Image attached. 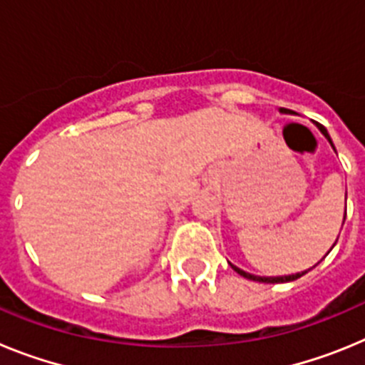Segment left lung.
Returning a JSON list of instances; mask_svg holds the SVG:
<instances>
[{"mask_svg": "<svg viewBox=\"0 0 365 365\" xmlns=\"http://www.w3.org/2000/svg\"><path fill=\"white\" fill-rule=\"evenodd\" d=\"M279 113H289V109H285V108H279ZM318 125V130L322 131V135H324L325 138H327L329 140V144H331V146H333V150H334V144H333V140H331V137H329V133H327V130H325L324 125H320V124H316ZM347 195V193H346ZM344 221H346V214H344ZM338 241V240H336ZM336 245V243H334ZM333 245V247H334ZM331 247V248H333ZM322 259H324V257H322ZM320 259V261H322ZM320 261H318V263H320ZM318 263H316V265H318ZM232 265V263H230ZM314 265V267H316ZM314 267H311V269H314ZM232 269L235 270V272L240 274V276H243V278H247V279H252V282H261V283H285V282H294V279H298V278H302L303 274H307L309 270L311 269H307V270H302V272H296V274H289V276H254V274H250V272H245V270H241V269H237V267L235 265H232Z\"/></svg>", "mask_w": 365, "mask_h": 365, "instance_id": "8db88e82", "label": "left lung"}]
</instances>
